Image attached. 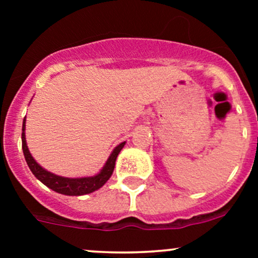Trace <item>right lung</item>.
<instances>
[{
  "label": "right lung",
  "instance_id": "1",
  "mask_svg": "<svg viewBox=\"0 0 258 258\" xmlns=\"http://www.w3.org/2000/svg\"><path fill=\"white\" fill-rule=\"evenodd\" d=\"M25 121L26 117L25 119H23L22 124V150L26 158V162H27L28 167H30L31 172L35 175V177L40 179L43 184H46V186L49 187L51 189L58 192V194L67 195V196H81V195L91 194V192L101 188V187L108 181V178L111 177V175H112L113 172L114 163H116V158L117 156H118L119 151L123 148L124 142H122V144H119L116 148H114L113 152L111 153V156L108 157L106 165L103 166V168L101 170V172L98 173V175L92 176V177L82 178L61 177V176L53 175V173L46 171L45 168L41 167V166L33 160L30 151H28L27 145H26Z\"/></svg>",
  "mask_w": 258,
  "mask_h": 258
}]
</instances>
